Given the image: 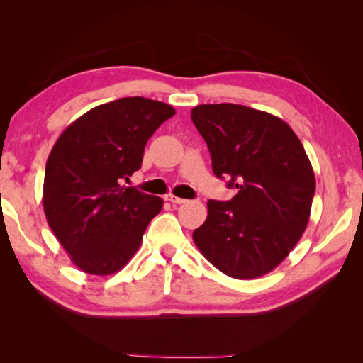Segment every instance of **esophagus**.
Masks as SVG:
<instances>
[{
	"mask_svg": "<svg viewBox=\"0 0 363 363\" xmlns=\"http://www.w3.org/2000/svg\"><path fill=\"white\" fill-rule=\"evenodd\" d=\"M167 200L171 201L172 204H184L186 203L184 199H179V196H175V195H168Z\"/></svg>",
	"mask_w": 363,
	"mask_h": 363,
	"instance_id": "esophagus-1",
	"label": "esophagus"
}]
</instances>
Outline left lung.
Listing matches in <instances>:
<instances>
[{
    "instance_id": "left-lung-1",
    "label": "left lung",
    "mask_w": 363,
    "mask_h": 363,
    "mask_svg": "<svg viewBox=\"0 0 363 363\" xmlns=\"http://www.w3.org/2000/svg\"><path fill=\"white\" fill-rule=\"evenodd\" d=\"M192 123L204 138L216 177L238 189L207 201L192 238L225 276H263L288 257L309 223L315 174L301 140L283 119L240 104H201Z\"/></svg>"
}]
</instances>
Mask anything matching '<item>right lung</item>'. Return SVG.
Returning <instances> with one entry per match:
<instances>
[{"label": "right lung", "instance_id": "right-lung-1", "mask_svg": "<svg viewBox=\"0 0 363 363\" xmlns=\"http://www.w3.org/2000/svg\"><path fill=\"white\" fill-rule=\"evenodd\" d=\"M174 107L127 96L91 108L54 144L43 179V212L77 268L94 276L123 269L163 200L121 186L138 171L152 133Z\"/></svg>", "mask_w": 363, "mask_h": 363}]
</instances>
